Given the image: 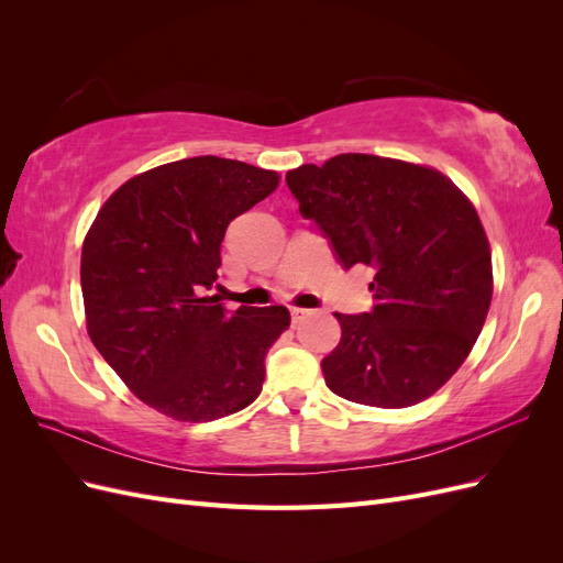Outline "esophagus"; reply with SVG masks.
<instances>
[{"mask_svg": "<svg viewBox=\"0 0 563 563\" xmlns=\"http://www.w3.org/2000/svg\"><path fill=\"white\" fill-rule=\"evenodd\" d=\"M305 314H310V310H302V308H291V319H294V323H298Z\"/></svg>", "mask_w": 563, "mask_h": 563, "instance_id": "34e87169", "label": "esophagus"}]
</instances>
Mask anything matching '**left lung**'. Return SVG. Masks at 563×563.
Masks as SVG:
<instances>
[{"label": "left lung", "instance_id": "8db88e82", "mask_svg": "<svg viewBox=\"0 0 563 563\" xmlns=\"http://www.w3.org/2000/svg\"><path fill=\"white\" fill-rule=\"evenodd\" d=\"M300 216L335 261L368 265L371 312L340 314V343L321 360L338 397L413 406L467 360L493 296L490 249L470 199L434 168L362 152L286 174Z\"/></svg>", "mask_w": 563, "mask_h": 563}]
</instances>
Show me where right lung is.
<instances>
[{
	"label": "right lung",
	"instance_id": "obj_1",
	"mask_svg": "<svg viewBox=\"0 0 563 563\" xmlns=\"http://www.w3.org/2000/svg\"><path fill=\"white\" fill-rule=\"evenodd\" d=\"M277 185L275 172L203 155L126 180L98 211L81 246L87 329L159 413L209 422L261 395L265 354L291 314L282 305L228 310L209 291L228 225Z\"/></svg>",
	"mask_w": 563,
	"mask_h": 563
}]
</instances>
